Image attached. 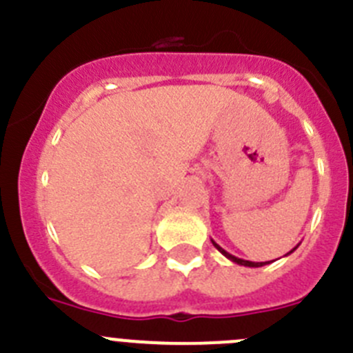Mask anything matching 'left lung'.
<instances>
[{
    "mask_svg": "<svg viewBox=\"0 0 353 353\" xmlns=\"http://www.w3.org/2000/svg\"><path fill=\"white\" fill-rule=\"evenodd\" d=\"M211 243H213V246L216 248V250L220 251V253L223 254L225 258H229L230 261H234V263H237V265H244V267H263V265H267V263H268V261H250V260H243V258H237V256H234V254L227 253V251H225L223 248H221V246H218V244L214 243L213 239H211ZM294 250H296V248H293V250H291L290 253H288V254H291V253H293Z\"/></svg>",
    "mask_w": 353,
    "mask_h": 353,
    "instance_id": "left-lung-1",
    "label": "left lung"
}]
</instances>
